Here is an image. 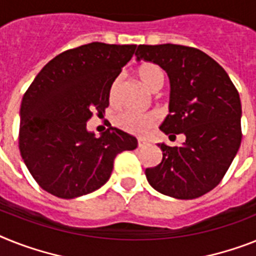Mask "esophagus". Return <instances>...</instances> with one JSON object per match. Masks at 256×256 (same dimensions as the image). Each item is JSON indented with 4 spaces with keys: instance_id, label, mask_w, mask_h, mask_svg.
<instances>
[{
    "instance_id": "1",
    "label": "esophagus",
    "mask_w": 256,
    "mask_h": 256,
    "mask_svg": "<svg viewBox=\"0 0 256 256\" xmlns=\"http://www.w3.org/2000/svg\"><path fill=\"white\" fill-rule=\"evenodd\" d=\"M138 148H144L145 145H148V141L146 140H144V138H138Z\"/></svg>"
}]
</instances>
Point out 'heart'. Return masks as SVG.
I'll list each match as a JSON object with an SVG mask.
<instances>
[{"instance_id":"obj_1","label":"heart","mask_w":256,"mask_h":256,"mask_svg":"<svg viewBox=\"0 0 256 256\" xmlns=\"http://www.w3.org/2000/svg\"><path fill=\"white\" fill-rule=\"evenodd\" d=\"M137 76L145 88L150 92H157L162 88L164 81V73L161 66L153 62H144L137 68ZM120 77H116L108 88V99L111 103H116L119 98ZM158 123V116L156 114H137L133 111H126L116 118V126L126 133L145 136L153 130Z\"/></svg>"}]
</instances>
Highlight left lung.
Segmentation results:
<instances>
[{"label": "left lung", "mask_w": 256, "mask_h": 256, "mask_svg": "<svg viewBox=\"0 0 256 256\" xmlns=\"http://www.w3.org/2000/svg\"><path fill=\"white\" fill-rule=\"evenodd\" d=\"M137 60L152 61L170 78V114L161 130L182 146L158 144L162 162L146 168L154 190L175 199H196L212 191L233 162L240 140V99L224 68L198 48L138 46Z\"/></svg>", "instance_id": "obj_1"}]
</instances>
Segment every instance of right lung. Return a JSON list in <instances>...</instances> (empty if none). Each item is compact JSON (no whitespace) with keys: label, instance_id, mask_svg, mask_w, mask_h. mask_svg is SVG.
<instances>
[{"label":"right lung","instance_id":"1","mask_svg":"<svg viewBox=\"0 0 256 256\" xmlns=\"http://www.w3.org/2000/svg\"><path fill=\"white\" fill-rule=\"evenodd\" d=\"M137 46L94 42L57 54L39 72L20 104L19 152L38 184L74 199L102 187L116 156L136 137L110 128L96 138L86 123L108 107V88Z\"/></svg>","mask_w":256,"mask_h":256}]
</instances>
